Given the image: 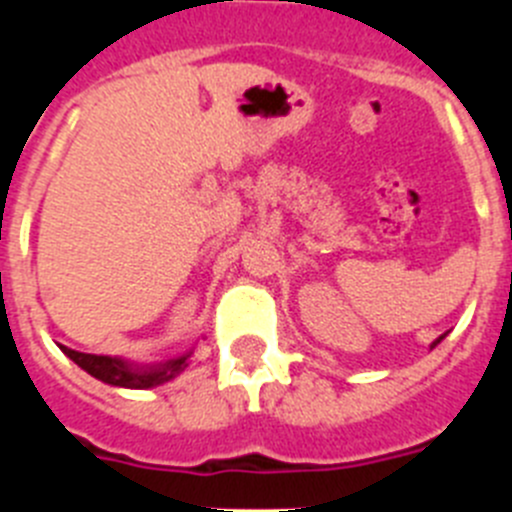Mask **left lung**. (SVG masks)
<instances>
[{
    "mask_svg": "<svg viewBox=\"0 0 512 512\" xmlns=\"http://www.w3.org/2000/svg\"><path fill=\"white\" fill-rule=\"evenodd\" d=\"M443 338H446V333H443V336H438V338H436V341H433V343H431V348H436V346H438V343H441V341H443Z\"/></svg>",
    "mask_w": 512,
    "mask_h": 512,
    "instance_id": "8db88e82",
    "label": "left lung"
}]
</instances>
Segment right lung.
<instances>
[{
    "mask_svg": "<svg viewBox=\"0 0 512 512\" xmlns=\"http://www.w3.org/2000/svg\"><path fill=\"white\" fill-rule=\"evenodd\" d=\"M61 351L81 366L84 372L92 374L94 379L112 387H125V390H151L158 384L171 382L174 377L184 372L187 359L192 351L176 356V359L158 361V364H133V361L122 359V356H99V354H81L69 346H61Z\"/></svg>",
    "mask_w": 512,
    "mask_h": 512,
    "instance_id": "right-lung-1",
    "label": "right lung"
}]
</instances>
